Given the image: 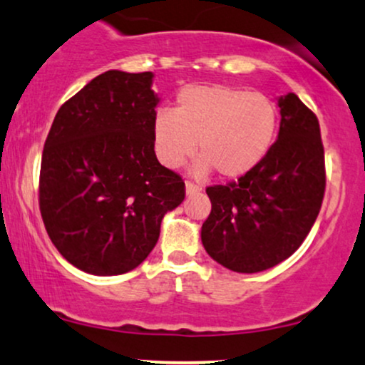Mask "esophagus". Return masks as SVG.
I'll list each match as a JSON object with an SVG mask.
<instances>
[{
    "mask_svg": "<svg viewBox=\"0 0 365 365\" xmlns=\"http://www.w3.org/2000/svg\"><path fill=\"white\" fill-rule=\"evenodd\" d=\"M198 191H202V186H198V184H195V182H191V181H187L186 182V195H195V193H198Z\"/></svg>",
    "mask_w": 365,
    "mask_h": 365,
    "instance_id": "esophagus-1",
    "label": "esophagus"
}]
</instances>
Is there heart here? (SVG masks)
Instances as JSON below:
<instances>
[{
  "mask_svg": "<svg viewBox=\"0 0 365 365\" xmlns=\"http://www.w3.org/2000/svg\"><path fill=\"white\" fill-rule=\"evenodd\" d=\"M279 110L269 96L219 84L186 86L174 112L162 110L153 124L155 150L163 165L175 169L196 151L198 175L215 169L240 178L255 169L271 150Z\"/></svg>",
  "mask_w": 365,
  "mask_h": 365,
  "instance_id": "obj_1",
  "label": "heart"
}]
</instances>
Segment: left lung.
<instances>
[{
    "label": "left lung",
    "mask_w": 365,
    "mask_h": 365,
    "mask_svg": "<svg viewBox=\"0 0 365 365\" xmlns=\"http://www.w3.org/2000/svg\"><path fill=\"white\" fill-rule=\"evenodd\" d=\"M279 136L259 165L237 181L207 187L202 226L208 255L253 274L286 260L312 229L326 191L324 146L315 113L294 93L279 98Z\"/></svg>",
    "instance_id": "left-lung-1"
}]
</instances>
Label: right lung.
Returning a JSON list of instances; mask_svg holds the SVG:
<instances>
[{
    "label": "right lung",
    "instance_id": "add662e5",
    "mask_svg": "<svg viewBox=\"0 0 365 365\" xmlns=\"http://www.w3.org/2000/svg\"><path fill=\"white\" fill-rule=\"evenodd\" d=\"M151 72L108 71L56 112L44 141L39 210L65 260L94 276L136 269L186 186L155 155Z\"/></svg>",
    "mask_w": 365,
    "mask_h": 365
}]
</instances>
